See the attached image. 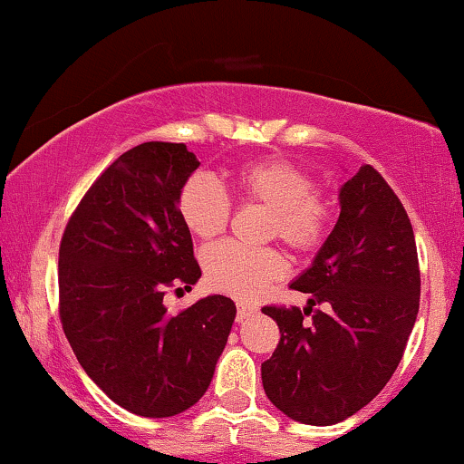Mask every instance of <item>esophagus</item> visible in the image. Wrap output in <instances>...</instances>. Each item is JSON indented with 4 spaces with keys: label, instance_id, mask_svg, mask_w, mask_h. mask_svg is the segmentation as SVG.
<instances>
[{
    "label": "esophagus",
    "instance_id": "obj_1",
    "mask_svg": "<svg viewBox=\"0 0 464 464\" xmlns=\"http://www.w3.org/2000/svg\"><path fill=\"white\" fill-rule=\"evenodd\" d=\"M237 310H238V313H237V321L238 323L246 321V319H249V316H253V314L257 313L256 306H249V304H245V302H238L237 304Z\"/></svg>",
    "mask_w": 464,
    "mask_h": 464
}]
</instances>
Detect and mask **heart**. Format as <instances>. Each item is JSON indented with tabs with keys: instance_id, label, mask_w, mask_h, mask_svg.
I'll use <instances>...</instances> for the list:
<instances>
[{
	"instance_id": "1",
	"label": "heart",
	"mask_w": 464,
	"mask_h": 464,
	"mask_svg": "<svg viewBox=\"0 0 464 464\" xmlns=\"http://www.w3.org/2000/svg\"><path fill=\"white\" fill-rule=\"evenodd\" d=\"M234 186L246 200L270 211V232L295 251H314L332 227V205L314 192V179L285 158L245 164ZM177 211L194 237L208 240L224 232L230 198L207 175H192L177 196ZM285 275V262L272 249H245L219 243L205 253V276L213 289L240 300H253Z\"/></svg>"
}]
</instances>
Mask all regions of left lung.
<instances>
[{
    "label": "left lung",
    "instance_id": "1",
    "mask_svg": "<svg viewBox=\"0 0 464 464\" xmlns=\"http://www.w3.org/2000/svg\"><path fill=\"white\" fill-rule=\"evenodd\" d=\"M340 218L291 283L308 306H264L281 342L262 363L264 391L291 420H346L384 389L414 329L420 270L414 230L384 177L363 164L342 183ZM319 303L314 321L303 314Z\"/></svg>",
    "mask_w": 464,
    "mask_h": 464
}]
</instances>
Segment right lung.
Listing matches in <instances>:
<instances>
[{"instance_id":"1","label":"right lung","mask_w":464,"mask_h":464,"mask_svg":"<svg viewBox=\"0 0 464 464\" xmlns=\"http://www.w3.org/2000/svg\"><path fill=\"white\" fill-rule=\"evenodd\" d=\"M200 162L183 143L124 151L69 219L59 249L61 323L80 365L111 401L145 418L205 395L237 306L207 295L169 314L164 289H192L200 266L177 196Z\"/></svg>"}]
</instances>
